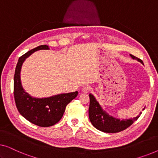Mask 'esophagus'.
Returning a JSON list of instances; mask_svg holds the SVG:
<instances>
[{
  "instance_id": "obj_1",
  "label": "esophagus",
  "mask_w": 158,
  "mask_h": 158,
  "mask_svg": "<svg viewBox=\"0 0 158 158\" xmlns=\"http://www.w3.org/2000/svg\"><path fill=\"white\" fill-rule=\"evenodd\" d=\"M90 90H91V88H90V86H85V87L83 88V92L85 93V94L89 93Z\"/></svg>"
}]
</instances>
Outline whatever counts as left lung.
Segmentation results:
<instances>
[{
  "instance_id": "obj_1",
  "label": "left lung",
  "mask_w": 158,
  "mask_h": 158,
  "mask_svg": "<svg viewBox=\"0 0 158 158\" xmlns=\"http://www.w3.org/2000/svg\"><path fill=\"white\" fill-rule=\"evenodd\" d=\"M130 56L133 59L137 60V61L143 64L142 60H140L139 58L136 57L132 55H130ZM89 98L90 106L88 114H89L90 122L95 128L103 131V132L116 133L124 130L128 128L129 126H131L134 122L137 120V118L139 117V115L141 114L140 113L139 115L137 116V117L130 118V119H118V118L109 116V114L106 113L92 94H89Z\"/></svg>"
}]
</instances>
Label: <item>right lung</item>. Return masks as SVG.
<instances>
[{
    "mask_svg": "<svg viewBox=\"0 0 158 158\" xmlns=\"http://www.w3.org/2000/svg\"><path fill=\"white\" fill-rule=\"evenodd\" d=\"M49 49L47 45H41L21 56L15 70L14 78V99L19 112L29 122L41 127H51L57 124L63 116L67 105L78 94L77 91H75L49 98H36L23 90L20 78L23 62L35 51Z\"/></svg>",
    "mask_w": 158,
    "mask_h": 158,
    "instance_id": "obj_1",
    "label": "right lung"
}]
</instances>
